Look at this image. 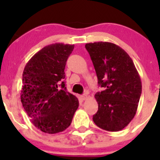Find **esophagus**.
<instances>
[{"label": "esophagus", "mask_w": 160, "mask_h": 160, "mask_svg": "<svg viewBox=\"0 0 160 160\" xmlns=\"http://www.w3.org/2000/svg\"><path fill=\"white\" fill-rule=\"evenodd\" d=\"M88 94H87V93H84V94H83V95H81V96H80V98H81L82 101H85V100L88 99Z\"/></svg>", "instance_id": "obj_1"}]
</instances>
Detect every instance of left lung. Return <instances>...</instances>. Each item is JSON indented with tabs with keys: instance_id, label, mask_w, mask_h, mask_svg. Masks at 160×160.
<instances>
[{
	"instance_id": "left-lung-1",
	"label": "left lung",
	"mask_w": 160,
	"mask_h": 160,
	"mask_svg": "<svg viewBox=\"0 0 160 160\" xmlns=\"http://www.w3.org/2000/svg\"><path fill=\"white\" fill-rule=\"evenodd\" d=\"M96 71L98 84L106 89L95 94L97 126L109 132L123 129L136 114L142 82L133 61L120 46L108 42L85 45Z\"/></svg>"
}]
</instances>
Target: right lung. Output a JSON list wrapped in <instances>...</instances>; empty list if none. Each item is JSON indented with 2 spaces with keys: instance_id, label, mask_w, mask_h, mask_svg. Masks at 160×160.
<instances>
[{
  "instance_id": "obj_1",
  "label": "right lung",
  "mask_w": 160,
  "mask_h": 160,
  "mask_svg": "<svg viewBox=\"0 0 160 160\" xmlns=\"http://www.w3.org/2000/svg\"><path fill=\"white\" fill-rule=\"evenodd\" d=\"M74 45L45 46L29 59L22 74L21 101L33 125L48 134L63 132L79 107L76 96L67 91L65 70Z\"/></svg>"
}]
</instances>
